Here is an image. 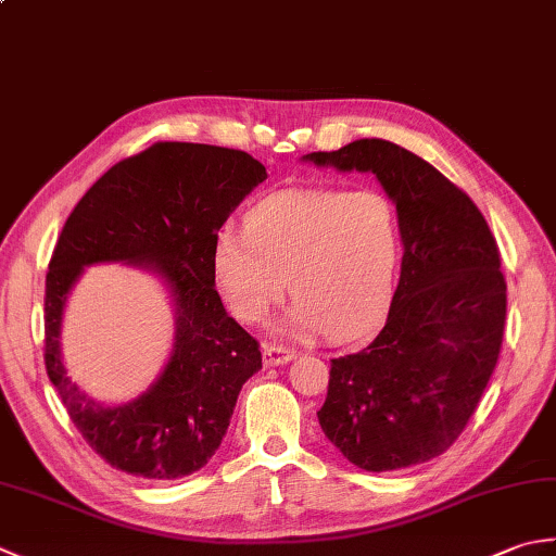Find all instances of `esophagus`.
Segmentation results:
<instances>
[{
	"mask_svg": "<svg viewBox=\"0 0 556 556\" xmlns=\"http://www.w3.org/2000/svg\"><path fill=\"white\" fill-rule=\"evenodd\" d=\"M293 356H296V351L289 346H281V344H265L263 346V358H265L267 368H275V365H287Z\"/></svg>",
	"mask_w": 556,
	"mask_h": 556,
	"instance_id": "esophagus-1",
	"label": "esophagus"
}]
</instances>
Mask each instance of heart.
I'll use <instances>...</instances> for the list:
<instances>
[{
	"label": "heart",
	"mask_w": 556,
	"mask_h": 556,
	"mask_svg": "<svg viewBox=\"0 0 556 556\" xmlns=\"http://www.w3.org/2000/svg\"><path fill=\"white\" fill-rule=\"evenodd\" d=\"M399 257V212L380 188H305L255 203L245 233L222 229L212 265L239 320L263 323L289 279L296 296L285 320L289 332L349 341L380 320Z\"/></svg>",
	"instance_id": "b5f03b06"
}]
</instances>
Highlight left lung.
Here are the masks:
<instances>
[{
    "mask_svg": "<svg viewBox=\"0 0 556 556\" xmlns=\"http://www.w3.org/2000/svg\"><path fill=\"white\" fill-rule=\"evenodd\" d=\"M303 160L372 172L399 212L404 260L387 323L332 358L323 432L372 473L444 454L478 408L500 358L506 281L478 205L430 162L382 138Z\"/></svg>",
    "mask_w": 556,
    "mask_h": 556,
    "instance_id": "1",
    "label": "left lung"
}]
</instances>
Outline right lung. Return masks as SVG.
I'll list each match as a JSON object with an SVG mask.
<instances>
[{
	"instance_id": "right-lung-1",
	"label": "right lung",
	"mask_w": 556,
	"mask_h": 556,
	"mask_svg": "<svg viewBox=\"0 0 556 556\" xmlns=\"http://www.w3.org/2000/svg\"><path fill=\"white\" fill-rule=\"evenodd\" d=\"M265 179L243 150L164 140L116 162L68 215L45 281V368L83 440L112 468L146 480L195 473L227 434L243 382L263 368L260 344L215 289L212 251L222 224ZM96 262L150 266L177 305L168 368L143 397L114 409L70 382L58 351L67 291Z\"/></svg>"
}]
</instances>
